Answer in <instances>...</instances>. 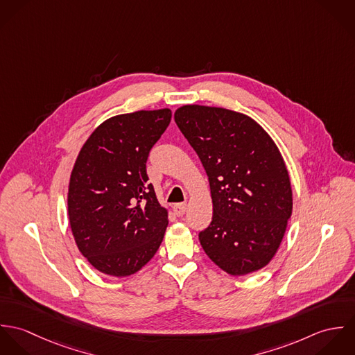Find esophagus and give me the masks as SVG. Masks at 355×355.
<instances>
[{"mask_svg": "<svg viewBox=\"0 0 355 355\" xmlns=\"http://www.w3.org/2000/svg\"><path fill=\"white\" fill-rule=\"evenodd\" d=\"M186 210H187V203H178V205H175L173 206V211H175V214L176 216H183L184 213H186Z\"/></svg>", "mask_w": 355, "mask_h": 355, "instance_id": "34e87169", "label": "esophagus"}]
</instances>
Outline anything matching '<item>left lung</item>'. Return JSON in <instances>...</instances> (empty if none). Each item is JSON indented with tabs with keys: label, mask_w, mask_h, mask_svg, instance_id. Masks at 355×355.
I'll list each match as a JSON object with an SVG mask.
<instances>
[{
	"label": "left lung",
	"mask_w": 355,
	"mask_h": 355,
	"mask_svg": "<svg viewBox=\"0 0 355 355\" xmlns=\"http://www.w3.org/2000/svg\"><path fill=\"white\" fill-rule=\"evenodd\" d=\"M175 121L198 154L209 178L213 217L200 232L206 255L242 276L276 254L293 211V191L277 146L252 117L184 105Z\"/></svg>",
	"instance_id": "1"
}]
</instances>
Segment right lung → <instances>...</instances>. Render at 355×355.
I'll list each match as a JSON object with an SVG mask.
<instances>
[{"label": "right lung", "instance_id": "1", "mask_svg": "<svg viewBox=\"0 0 355 355\" xmlns=\"http://www.w3.org/2000/svg\"><path fill=\"white\" fill-rule=\"evenodd\" d=\"M169 109L114 116L90 135L73 165L68 216L78 249L102 273L138 272L157 253L168 213L146 162L171 123Z\"/></svg>", "mask_w": 355, "mask_h": 355}]
</instances>
